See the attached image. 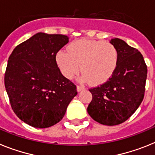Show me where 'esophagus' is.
<instances>
[{
  "label": "esophagus",
  "mask_w": 155,
  "mask_h": 155,
  "mask_svg": "<svg viewBox=\"0 0 155 155\" xmlns=\"http://www.w3.org/2000/svg\"><path fill=\"white\" fill-rule=\"evenodd\" d=\"M76 88H77L78 92H80L81 91H83V90L85 89V87H83V86H77V87H76Z\"/></svg>",
  "instance_id": "obj_1"
}]
</instances>
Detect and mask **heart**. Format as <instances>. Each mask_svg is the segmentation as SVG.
Returning a JSON list of instances; mask_svg holds the SVG:
<instances>
[{
	"instance_id": "obj_1",
	"label": "heart",
	"mask_w": 155,
	"mask_h": 155,
	"mask_svg": "<svg viewBox=\"0 0 155 155\" xmlns=\"http://www.w3.org/2000/svg\"><path fill=\"white\" fill-rule=\"evenodd\" d=\"M56 61L61 73L72 79L80 70L82 79L93 85L105 83L115 72L118 52L112 44L101 40H79L68 46V51L61 50Z\"/></svg>"
}]
</instances>
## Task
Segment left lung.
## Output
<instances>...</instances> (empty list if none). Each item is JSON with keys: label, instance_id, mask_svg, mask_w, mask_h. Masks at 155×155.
Returning a JSON list of instances; mask_svg holds the SVG:
<instances>
[{"label": "left lung", "instance_id": "left-lung-1", "mask_svg": "<svg viewBox=\"0 0 155 155\" xmlns=\"http://www.w3.org/2000/svg\"><path fill=\"white\" fill-rule=\"evenodd\" d=\"M110 43L118 50V64L106 83L89 90L93 98L87 112L101 124L115 126L127 120L140 105L147 68L138 50L118 38Z\"/></svg>", "mask_w": 155, "mask_h": 155}]
</instances>
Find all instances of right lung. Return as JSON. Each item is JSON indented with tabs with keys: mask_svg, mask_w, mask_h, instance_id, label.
Listing matches in <instances>:
<instances>
[{
	"mask_svg": "<svg viewBox=\"0 0 155 155\" xmlns=\"http://www.w3.org/2000/svg\"><path fill=\"white\" fill-rule=\"evenodd\" d=\"M68 43L61 34L38 33L13 50L5 86L12 108L26 124L48 128L64 117L76 86L58 67L56 54Z\"/></svg>",
	"mask_w": 155,
	"mask_h": 155,
	"instance_id": "obj_1",
	"label": "right lung"
}]
</instances>
